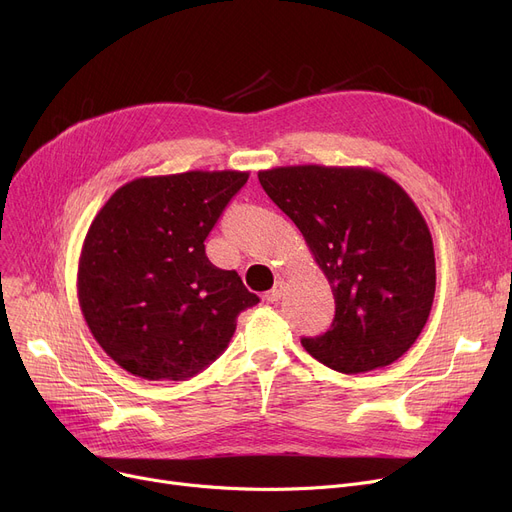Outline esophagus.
<instances>
[{
  "label": "esophagus",
  "mask_w": 512,
  "mask_h": 512,
  "mask_svg": "<svg viewBox=\"0 0 512 512\" xmlns=\"http://www.w3.org/2000/svg\"><path fill=\"white\" fill-rule=\"evenodd\" d=\"M282 292H284V282H276V286H274L270 292H265V301H267V303H276V301H280Z\"/></svg>",
  "instance_id": "obj_1"
}]
</instances>
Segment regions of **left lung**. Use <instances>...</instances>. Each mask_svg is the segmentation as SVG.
Here are the masks:
<instances>
[{"instance_id":"8db88e82","label":"left lung","mask_w":512,"mask_h":512,"mask_svg":"<svg viewBox=\"0 0 512 512\" xmlns=\"http://www.w3.org/2000/svg\"><path fill=\"white\" fill-rule=\"evenodd\" d=\"M257 176L332 286V328L303 338L305 351L340 373L405 355L436 294L434 240L405 188L361 166H280Z\"/></svg>"}]
</instances>
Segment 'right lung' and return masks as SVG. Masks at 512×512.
<instances>
[{"mask_svg": "<svg viewBox=\"0 0 512 512\" xmlns=\"http://www.w3.org/2000/svg\"><path fill=\"white\" fill-rule=\"evenodd\" d=\"M249 172L188 170L122 184L93 218L76 297L97 344L143 380L193 378L228 346L240 311L259 303L218 270L205 238Z\"/></svg>", "mask_w": 512, "mask_h": 512, "instance_id": "right-lung-1", "label": "right lung"}]
</instances>
